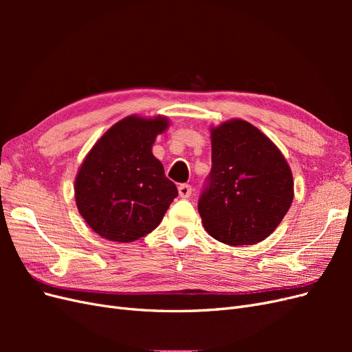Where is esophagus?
Returning <instances> with one entry per match:
<instances>
[{"label":"esophagus","instance_id":"obj_1","mask_svg":"<svg viewBox=\"0 0 352 352\" xmlns=\"http://www.w3.org/2000/svg\"><path fill=\"white\" fill-rule=\"evenodd\" d=\"M190 194H192V186L186 185V184L179 185V197L180 198H189Z\"/></svg>","mask_w":352,"mask_h":352}]
</instances>
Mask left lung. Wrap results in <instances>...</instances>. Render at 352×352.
Returning a JSON list of instances; mask_svg holds the SVG:
<instances>
[{"instance_id": "left-lung-1", "label": "left lung", "mask_w": 352, "mask_h": 352, "mask_svg": "<svg viewBox=\"0 0 352 352\" xmlns=\"http://www.w3.org/2000/svg\"><path fill=\"white\" fill-rule=\"evenodd\" d=\"M211 172L198 201L210 236L238 247L270 236L294 199L283 154L251 123L232 119L211 127Z\"/></svg>"}]
</instances>
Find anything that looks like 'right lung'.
I'll list each match as a JSON object with an SVG mask.
<instances>
[{
	"label": "right lung",
	"mask_w": 352,
	"mask_h": 352,
	"mask_svg": "<svg viewBox=\"0 0 352 352\" xmlns=\"http://www.w3.org/2000/svg\"><path fill=\"white\" fill-rule=\"evenodd\" d=\"M164 116H127L113 124L85 157L74 199L88 226L104 239L132 242L153 232L177 197L176 185L153 154Z\"/></svg>",
	"instance_id": "1"
}]
</instances>
